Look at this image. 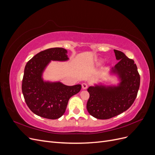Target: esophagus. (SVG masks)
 I'll return each instance as SVG.
<instances>
[{"label": "esophagus", "instance_id": "34e87169", "mask_svg": "<svg viewBox=\"0 0 155 155\" xmlns=\"http://www.w3.org/2000/svg\"><path fill=\"white\" fill-rule=\"evenodd\" d=\"M82 88H83V89H87V87H88V85H87V83H82Z\"/></svg>", "mask_w": 155, "mask_h": 155}]
</instances>
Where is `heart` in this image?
<instances>
[{
	"label": "heart",
	"instance_id": "b5f03b06",
	"mask_svg": "<svg viewBox=\"0 0 155 155\" xmlns=\"http://www.w3.org/2000/svg\"><path fill=\"white\" fill-rule=\"evenodd\" d=\"M102 61H103V60H102Z\"/></svg>",
	"mask_w": 155,
	"mask_h": 155
}]
</instances>
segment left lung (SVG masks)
I'll list each match as a JSON object with an SVG mask.
<instances>
[{
    "label": "left lung",
    "mask_w": 155,
    "mask_h": 155,
    "mask_svg": "<svg viewBox=\"0 0 155 155\" xmlns=\"http://www.w3.org/2000/svg\"><path fill=\"white\" fill-rule=\"evenodd\" d=\"M118 61L110 70L116 76L117 85L95 84L87 89L90 97L87 104L88 113L97 119L107 120L127 110L137 97L140 87V78L137 64L122 51L114 50Z\"/></svg>",
    "instance_id": "8db88e82"
}]
</instances>
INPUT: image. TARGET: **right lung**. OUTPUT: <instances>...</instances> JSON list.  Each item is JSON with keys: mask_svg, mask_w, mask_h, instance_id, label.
<instances>
[{"mask_svg": "<svg viewBox=\"0 0 155 155\" xmlns=\"http://www.w3.org/2000/svg\"><path fill=\"white\" fill-rule=\"evenodd\" d=\"M68 60L66 49L52 48L40 51L26 63L22 91L28 107L36 115L51 120L59 118L66 110L70 98L80 91L79 84L68 86L43 79V73L51 61Z\"/></svg>", "mask_w": 155, "mask_h": 155, "instance_id": "1", "label": "right lung"}]
</instances>
